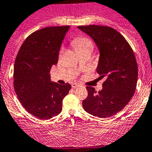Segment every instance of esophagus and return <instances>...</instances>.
<instances>
[{
	"label": "esophagus",
	"instance_id": "esophagus-1",
	"mask_svg": "<svg viewBox=\"0 0 152 152\" xmlns=\"http://www.w3.org/2000/svg\"><path fill=\"white\" fill-rule=\"evenodd\" d=\"M72 88L75 89V88H77V87H78V86H80V85H78L77 83H72Z\"/></svg>",
	"mask_w": 152,
	"mask_h": 152
}]
</instances>
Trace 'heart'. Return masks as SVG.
Segmentation results:
<instances>
[{
    "mask_svg": "<svg viewBox=\"0 0 152 152\" xmlns=\"http://www.w3.org/2000/svg\"><path fill=\"white\" fill-rule=\"evenodd\" d=\"M74 48L77 52L84 50H92L93 49V43L89 39L86 37H77L72 42Z\"/></svg>",
    "mask_w": 152,
    "mask_h": 152,
    "instance_id": "1",
    "label": "heart"
}]
</instances>
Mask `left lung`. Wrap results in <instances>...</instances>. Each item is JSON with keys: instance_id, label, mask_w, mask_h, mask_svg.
<instances>
[{"instance_id": "8db88e82", "label": "left lung", "mask_w": 152, "mask_h": 152, "mask_svg": "<svg viewBox=\"0 0 152 152\" xmlns=\"http://www.w3.org/2000/svg\"><path fill=\"white\" fill-rule=\"evenodd\" d=\"M77 28L96 45L99 50L96 71L102 78H107L99 92L92 86H86L88 96L83 100V107L94 116L111 117L128 104L136 90L138 68L134 51L126 39L112 27L88 25Z\"/></svg>"}]
</instances>
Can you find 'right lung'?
Wrapping results in <instances>:
<instances>
[{
    "mask_svg": "<svg viewBox=\"0 0 152 152\" xmlns=\"http://www.w3.org/2000/svg\"><path fill=\"white\" fill-rule=\"evenodd\" d=\"M70 26L45 27L30 34L21 45L14 66V89L24 109L37 118L49 119L62 111V102L72 86L51 81L49 74L58 62L62 42Z\"/></svg>",
    "mask_w": 152,
    "mask_h": 152,
    "instance_id": "1",
    "label": "right lung"
}]
</instances>
